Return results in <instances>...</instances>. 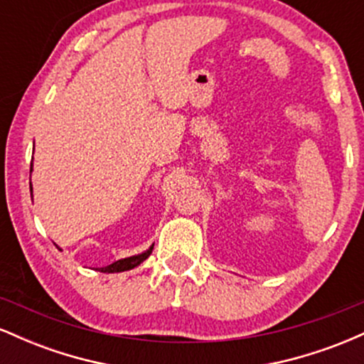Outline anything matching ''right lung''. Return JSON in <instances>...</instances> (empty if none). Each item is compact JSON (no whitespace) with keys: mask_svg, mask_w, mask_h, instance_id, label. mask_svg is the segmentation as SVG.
Returning <instances> with one entry per match:
<instances>
[{"mask_svg":"<svg viewBox=\"0 0 364 364\" xmlns=\"http://www.w3.org/2000/svg\"><path fill=\"white\" fill-rule=\"evenodd\" d=\"M31 173H32V164H31ZM31 191H32V185H31ZM152 248H154V245L150 246L147 252H144V253H140V255H133V257H128V258H121V260L111 263V265L102 267L101 272H104V274H114V272H124V270L135 269V267H139L141 262L147 260V258L150 257V253H152Z\"/></svg>","mask_w":364,"mask_h":364,"instance_id":"1","label":"right lung"}]
</instances>
